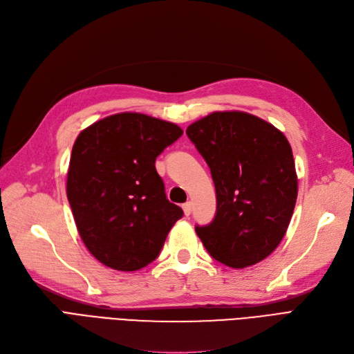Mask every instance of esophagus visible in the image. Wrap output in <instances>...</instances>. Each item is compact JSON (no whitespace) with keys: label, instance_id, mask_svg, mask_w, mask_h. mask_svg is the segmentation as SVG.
Wrapping results in <instances>:
<instances>
[{"label":"esophagus","instance_id":"esophagus-1","mask_svg":"<svg viewBox=\"0 0 354 354\" xmlns=\"http://www.w3.org/2000/svg\"><path fill=\"white\" fill-rule=\"evenodd\" d=\"M182 208H184L185 216H189L191 212H192V204H191V203H185L184 205H182Z\"/></svg>","mask_w":354,"mask_h":354}]
</instances>
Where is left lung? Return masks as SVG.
I'll list each match as a JSON object with an SVG mask.
<instances>
[{"label": "left lung", "mask_w": 354, "mask_h": 354, "mask_svg": "<svg viewBox=\"0 0 354 354\" xmlns=\"http://www.w3.org/2000/svg\"><path fill=\"white\" fill-rule=\"evenodd\" d=\"M210 167L217 212L198 238L218 263L245 268L267 258L289 227L297 198L293 153L281 131L261 118L213 112L187 128Z\"/></svg>", "instance_id": "left-lung-1"}]
</instances>
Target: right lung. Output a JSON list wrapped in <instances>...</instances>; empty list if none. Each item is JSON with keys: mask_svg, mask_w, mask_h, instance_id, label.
Returning a JSON list of instances; mask_svg holds the SVG:
<instances>
[{"mask_svg": "<svg viewBox=\"0 0 354 354\" xmlns=\"http://www.w3.org/2000/svg\"><path fill=\"white\" fill-rule=\"evenodd\" d=\"M184 131L157 118L122 112L78 134L67 197L78 233L99 263L118 271L150 264L184 216L165 194L156 157Z\"/></svg>", "mask_w": 354, "mask_h": 354, "instance_id": "add662e5", "label": "right lung"}]
</instances>
